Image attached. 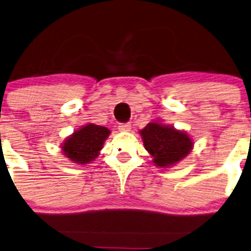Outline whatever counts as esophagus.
I'll list each match as a JSON object with an SVG mask.
<instances>
[{
    "label": "esophagus",
    "mask_w": 251,
    "mask_h": 251,
    "mask_svg": "<svg viewBox=\"0 0 251 251\" xmlns=\"http://www.w3.org/2000/svg\"><path fill=\"white\" fill-rule=\"evenodd\" d=\"M118 129L120 132H128L131 131V124L129 123H122L118 125Z\"/></svg>",
    "instance_id": "obj_1"
}]
</instances>
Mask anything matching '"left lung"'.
<instances>
[{
    "label": "left lung",
    "instance_id": "1",
    "mask_svg": "<svg viewBox=\"0 0 251 251\" xmlns=\"http://www.w3.org/2000/svg\"><path fill=\"white\" fill-rule=\"evenodd\" d=\"M139 133L146 151L151 155L153 162L157 167L175 166L192 151L191 138L185 132L178 131L173 126L151 122Z\"/></svg>",
    "mask_w": 251,
    "mask_h": 251
}]
</instances>
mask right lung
I'll use <instances>...</instances> for the list:
<instances>
[{"label": "right lung", "mask_w": 251, "mask_h": 251, "mask_svg": "<svg viewBox=\"0 0 251 251\" xmlns=\"http://www.w3.org/2000/svg\"><path fill=\"white\" fill-rule=\"evenodd\" d=\"M110 133V129L103 126L87 124L63 141L62 153L74 163H90L100 155Z\"/></svg>", "instance_id": "add662e5"}]
</instances>
